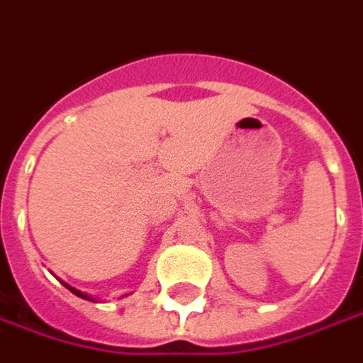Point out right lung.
Masks as SVG:
<instances>
[{
	"label": "right lung",
	"mask_w": 363,
	"mask_h": 363,
	"mask_svg": "<svg viewBox=\"0 0 363 363\" xmlns=\"http://www.w3.org/2000/svg\"><path fill=\"white\" fill-rule=\"evenodd\" d=\"M62 284H65V282H62ZM65 286H67V289H69V291H71L72 294H77V296H81V298H84V301H92V298H91V296H89V294H84V292L77 291V289H72V286H69V284H65Z\"/></svg>",
	"instance_id": "obj_1"
}]
</instances>
